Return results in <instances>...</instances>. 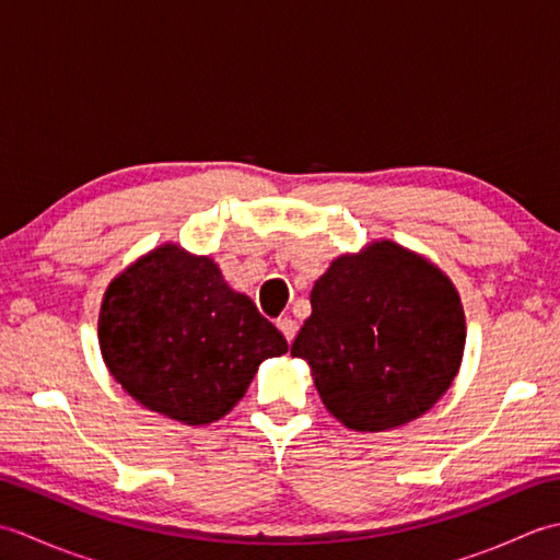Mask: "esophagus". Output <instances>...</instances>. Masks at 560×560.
Segmentation results:
<instances>
[{
	"label": "esophagus",
	"mask_w": 560,
	"mask_h": 560,
	"mask_svg": "<svg viewBox=\"0 0 560 560\" xmlns=\"http://www.w3.org/2000/svg\"><path fill=\"white\" fill-rule=\"evenodd\" d=\"M277 327L281 329V335L287 337V341H289V343L295 339V331H299V325H295V319H291V317H281V319H277Z\"/></svg>",
	"instance_id": "1"
}]
</instances>
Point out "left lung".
<instances>
[{
  "label": "left lung",
  "mask_w": 560,
  "mask_h": 560,
  "mask_svg": "<svg viewBox=\"0 0 560 560\" xmlns=\"http://www.w3.org/2000/svg\"><path fill=\"white\" fill-rule=\"evenodd\" d=\"M291 355L311 368L327 411L351 431L419 419L457 377L467 319L447 273L395 241L329 261Z\"/></svg>",
  "instance_id": "obj_1"
}]
</instances>
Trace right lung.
I'll use <instances>...</instances> for the list:
<instances>
[{
    "label": "right lung",
    "mask_w": 560,
    "mask_h": 560,
    "mask_svg": "<svg viewBox=\"0 0 560 560\" xmlns=\"http://www.w3.org/2000/svg\"><path fill=\"white\" fill-rule=\"evenodd\" d=\"M101 355L141 407L209 425L243 399L261 361L289 343L217 261L163 243L108 283L98 313Z\"/></svg>",
    "instance_id": "add662e5"
}]
</instances>
